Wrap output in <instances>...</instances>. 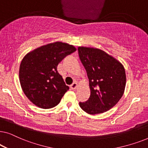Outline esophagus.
Returning <instances> with one entry per match:
<instances>
[{
    "instance_id": "obj_1",
    "label": "esophagus",
    "mask_w": 148,
    "mask_h": 148,
    "mask_svg": "<svg viewBox=\"0 0 148 148\" xmlns=\"http://www.w3.org/2000/svg\"><path fill=\"white\" fill-rule=\"evenodd\" d=\"M70 88L72 89V90H75V89L77 88V84L76 82H73V84L70 86Z\"/></svg>"
}]
</instances>
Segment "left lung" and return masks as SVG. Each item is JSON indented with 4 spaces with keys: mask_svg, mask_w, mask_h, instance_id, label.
I'll return each instance as SVG.
<instances>
[{
    "mask_svg": "<svg viewBox=\"0 0 148 148\" xmlns=\"http://www.w3.org/2000/svg\"><path fill=\"white\" fill-rule=\"evenodd\" d=\"M79 58L89 79L90 96L79 102L90 114L106 112L116 105L125 92L126 74L123 64L106 52L96 48L78 47Z\"/></svg>",
    "mask_w": 148,
    "mask_h": 148,
    "instance_id": "left-lung-1",
    "label": "left lung"
}]
</instances>
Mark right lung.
<instances>
[{"mask_svg": "<svg viewBox=\"0 0 148 148\" xmlns=\"http://www.w3.org/2000/svg\"><path fill=\"white\" fill-rule=\"evenodd\" d=\"M61 42L48 44L28 52L19 66V82L27 98L39 108L56 106L69 88L57 71L59 62L76 51Z\"/></svg>", "mask_w": 148, "mask_h": 148, "instance_id": "obj_1", "label": "right lung"}]
</instances>
